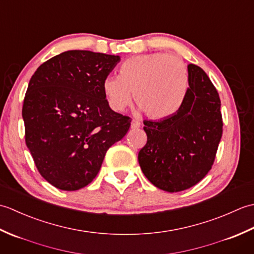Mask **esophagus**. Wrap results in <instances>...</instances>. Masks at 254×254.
Here are the masks:
<instances>
[{
  "instance_id": "1",
  "label": "esophagus",
  "mask_w": 254,
  "mask_h": 254,
  "mask_svg": "<svg viewBox=\"0 0 254 254\" xmlns=\"http://www.w3.org/2000/svg\"><path fill=\"white\" fill-rule=\"evenodd\" d=\"M141 127V123H139L137 120H132L131 121V128L132 130H135V128H138Z\"/></svg>"
}]
</instances>
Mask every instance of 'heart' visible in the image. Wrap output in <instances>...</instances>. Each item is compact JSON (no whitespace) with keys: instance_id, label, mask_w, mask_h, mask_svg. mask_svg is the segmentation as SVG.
<instances>
[{"instance_id":"b5f03b06","label":"heart","mask_w":254,"mask_h":254,"mask_svg":"<svg viewBox=\"0 0 254 254\" xmlns=\"http://www.w3.org/2000/svg\"><path fill=\"white\" fill-rule=\"evenodd\" d=\"M189 87V75L181 59L165 52L132 57L119 68L118 76H107L102 90L117 112L131 104L132 93L139 110L160 120L180 109Z\"/></svg>"}]
</instances>
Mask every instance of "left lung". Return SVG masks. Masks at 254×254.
I'll list each match as a JSON object with an SVG mask.
<instances>
[{
    "instance_id": "8db88e82",
    "label": "left lung",
    "mask_w": 254,
    "mask_h": 254,
    "mask_svg": "<svg viewBox=\"0 0 254 254\" xmlns=\"http://www.w3.org/2000/svg\"><path fill=\"white\" fill-rule=\"evenodd\" d=\"M188 75L180 109L158 121H144L147 143L139 150L138 164L145 177L167 192L187 190L207 175L223 134L216 88L195 64H189Z\"/></svg>"
}]
</instances>
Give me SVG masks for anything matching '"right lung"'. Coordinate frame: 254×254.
<instances>
[{"label":"right lung","instance_id":"add662e5","mask_svg":"<svg viewBox=\"0 0 254 254\" xmlns=\"http://www.w3.org/2000/svg\"><path fill=\"white\" fill-rule=\"evenodd\" d=\"M119 56L69 50L32 75L23 105L26 145L45 179L60 190L93 181L107 150L127 133L131 119L113 111L102 83Z\"/></svg>","mask_w":254,"mask_h":254}]
</instances>
